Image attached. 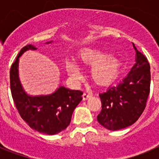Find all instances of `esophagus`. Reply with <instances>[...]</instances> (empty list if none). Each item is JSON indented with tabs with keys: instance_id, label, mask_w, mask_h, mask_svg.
I'll list each match as a JSON object with an SVG mask.
<instances>
[{
	"instance_id": "obj_1",
	"label": "esophagus",
	"mask_w": 159,
	"mask_h": 159,
	"mask_svg": "<svg viewBox=\"0 0 159 159\" xmlns=\"http://www.w3.org/2000/svg\"><path fill=\"white\" fill-rule=\"evenodd\" d=\"M91 96H92V95H90V94L84 93V95H83V99H84V100H86V99H88V98H90Z\"/></svg>"
}]
</instances>
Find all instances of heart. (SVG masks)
I'll return each mask as SVG.
<instances>
[{
	"label": "heart",
	"mask_w": 159,
	"mask_h": 159,
	"mask_svg": "<svg viewBox=\"0 0 159 159\" xmlns=\"http://www.w3.org/2000/svg\"><path fill=\"white\" fill-rule=\"evenodd\" d=\"M83 61L87 64H95L92 68V76L94 80L99 84H105L116 78L119 71V65L112 57L104 58L100 52H90L84 56ZM66 68L73 80L79 81L82 79V73L78 66L73 62H67Z\"/></svg>",
	"instance_id": "heart-1"
}]
</instances>
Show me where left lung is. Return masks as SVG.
Here are the masks:
<instances>
[{"label": "left lung", "instance_id": "left-lung-1", "mask_svg": "<svg viewBox=\"0 0 159 159\" xmlns=\"http://www.w3.org/2000/svg\"><path fill=\"white\" fill-rule=\"evenodd\" d=\"M135 64L119 84L99 93L102 110L97 120L108 130H117L137 121L147 106L151 91V66L136 48Z\"/></svg>", "mask_w": 159, "mask_h": 159}]
</instances>
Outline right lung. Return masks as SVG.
Here are the masks:
<instances>
[{
  "label": "right lung",
  "mask_w": 159,
  "mask_h": 159,
  "mask_svg": "<svg viewBox=\"0 0 159 159\" xmlns=\"http://www.w3.org/2000/svg\"><path fill=\"white\" fill-rule=\"evenodd\" d=\"M32 45L22 48L10 67V89L18 113L32 128L47 134L62 131L70 124L73 111L83 99V92L60 87L52 95L31 97L22 90L18 79V59Z\"/></svg>",
  "instance_id": "1"
}]
</instances>
